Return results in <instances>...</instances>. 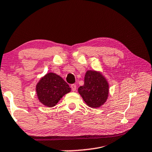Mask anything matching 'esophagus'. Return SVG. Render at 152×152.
Segmentation results:
<instances>
[{
	"instance_id": "34e87169",
	"label": "esophagus",
	"mask_w": 152,
	"mask_h": 152,
	"mask_svg": "<svg viewBox=\"0 0 152 152\" xmlns=\"http://www.w3.org/2000/svg\"><path fill=\"white\" fill-rule=\"evenodd\" d=\"M71 88H72V90L73 91H76V85H74V84H73V85H71Z\"/></svg>"
}]
</instances>
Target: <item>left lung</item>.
<instances>
[{
    "instance_id": "8db88e82",
    "label": "left lung",
    "mask_w": 152,
    "mask_h": 152,
    "mask_svg": "<svg viewBox=\"0 0 152 152\" xmlns=\"http://www.w3.org/2000/svg\"><path fill=\"white\" fill-rule=\"evenodd\" d=\"M78 91L88 107L98 108L107 102L110 86L102 72L89 69L85 74V84Z\"/></svg>"
}]
</instances>
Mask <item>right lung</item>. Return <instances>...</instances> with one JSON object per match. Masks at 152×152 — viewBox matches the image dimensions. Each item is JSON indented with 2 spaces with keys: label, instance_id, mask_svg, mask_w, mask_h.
Segmentation results:
<instances>
[{
  "label": "right lung",
  "instance_id": "1",
  "mask_svg": "<svg viewBox=\"0 0 152 152\" xmlns=\"http://www.w3.org/2000/svg\"><path fill=\"white\" fill-rule=\"evenodd\" d=\"M71 91V88L61 76L49 72L40 78L36 85L38 99L48 107H54L60 99Z\"/></svg>",
  "mask_w": 152,
  "mask_h": 152
}]
</instances>
